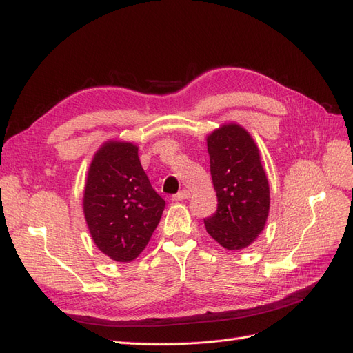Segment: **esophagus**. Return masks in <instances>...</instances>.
Masks as SVG:
<instances>
[{
  "instance_id": "obj_1",
  "label": "esophagus",
  "mask_w": 353,
  "mask_h": 353,
  "mask_svg": "<svg viewBox=\"0 0 353 353\" xmlns=\"http://www.w3.org/2000/svg\"><path fill=\"white\" fill-rule=\"evenodd\" d=\"M187 199H190V191H188V190L179 191L178 194H175V196L172 197L174 201H183V200H187Z\"/></svg>"
}]
</instances>
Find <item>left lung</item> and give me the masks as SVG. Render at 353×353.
<instances>
[{"mask_svg": "<svg viewBox=\"0 0 353 353\" xmlns=\"http://www.w3.org/2000/svg\"><path fill=\"white\" fill-rule=\"evenodd\" d=\"M210 175L218 209L205 219L209 236L228 250L248 248L263 231L270 213V184L259 148L239 123L208 135Z\"/></svg>", "mask_w": 353, "mask_h": 353, "instance_id": "8db88e82", "label": "left lung"}]
</instances>
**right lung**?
Segmentation results:
<instances>
[{
    "instance_id": "add662e5",
    "label": "right lung",
    "mask_w": 353,
    "mask_h": 353,
    "mask_svg": "<svg viewBox=\"0 0 353 353\" xmlns=\"http://www.w3.org/2000/svg\"><path fill=\"white\" fill-rule=\"evenodd\" d=\"M82 206L99 250L116 262H131L152 239L165 200L148 181L138 147L109 140L92 157Z\"/></svg>"
}]
</instances>
